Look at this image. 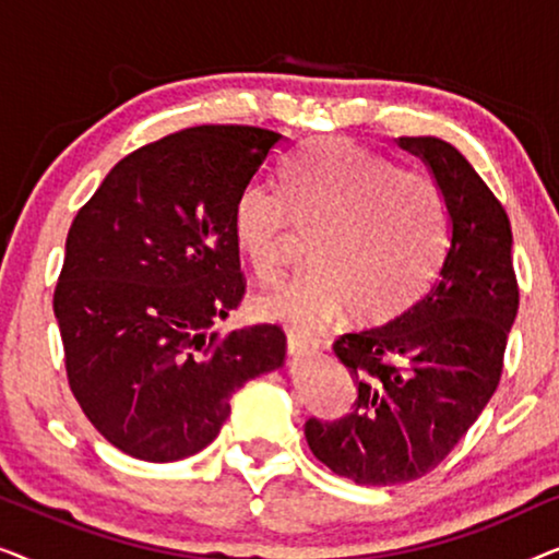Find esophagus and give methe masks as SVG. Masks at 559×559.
I'll return each instance as SVG.
<instances>
[{
    "label": "esophagus",
    "instance_id": "34e87169",
    "mask_svg": "<svg viewBox=\"0 0 559 559\" xmlns=\"http://www.w3.org/2000/svg\"><path fill=\"white\" fill-rule=\"evenodd\" d=\"M287 346H289V354H295V356H308V354H318L320 341L312 338V335L287 331Z\"/></svg>",
    "mask_w": 559,
    "mask_h": 559
}]
</instances>
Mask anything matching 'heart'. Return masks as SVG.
<instances>
[{
  "mask_svg": "<svg viewBox=\"0 0 559 559\" xmlns=\"http://www.w3.org/2000/svg\"><path fill=\"white\" fill-rule=\"evenodd\" d=\"M293 226L316 231L312 266L259 293L257 316L318 331L350 310L358 323L377 325L415 308L438 280L450 211L427 173L323 136L285 159L280 190L249 182L236 195L234 247L257 277H277Z\"/></svg>",
  "mask_w": 559,
  "mask_h": 559,
  "instance_id": "obj_1",
  "label": "heart"
}]
</instances>
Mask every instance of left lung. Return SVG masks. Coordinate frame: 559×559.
Segmentation results:
<instances>
[{
	"instance_id": "left-lung-1",
	"label": "left lung",
	"mask_w": 559,
	"mask_h": 559,
	"mask_svg": "<svg viewBox=\"0 0 559 559\" xmlns=\"http://www.w3.org/2000/svg\"><path fill=\"white\" fill-rule=\"evenodd\" d=\"M396 144L423 159L445 193V262L415 308L333 343L358 386L356 409L305 423L312 455L361 486L407 484L445 461L499 386L519 310L503 205L453 144Z\"/></svg>"
}]
</instances>
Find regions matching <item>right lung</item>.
I'll return each mask as SVG.
<instances>
[{
	"label": "right lung",
	"instance_id": "obj_1",
	"mask_svg": "<svg viewBox=\"0 0 559 559\" xmlns=\"http://www.w3.org/2000/svg\"><path fill=\"white\" fill-rule=\"evenodd\" d=\"M282 134L205 124L111 167L73 218L52 295L68 384L121 453L173 463L203 450L231 394L285 361V333H209L243 297L236 195Z\"/></svg>",
	"mask_w": 559,
	"mask_h": 559
}]
</instances>
